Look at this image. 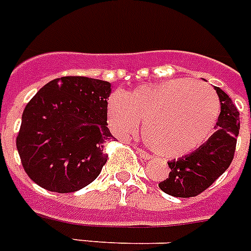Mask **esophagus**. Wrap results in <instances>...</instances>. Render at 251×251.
Wrapping results in <instances>:
<instances>
[{"mask_svg":"<svg viewBox=\"0 0 251 251\" xmlns=\"http://www.w3.org/2000/svg\"><path fill=\"white\" fill-rule=\"evenodd\" d=\"M136 151L137 153L141 156V158H143V160H150V158H152V156L150 155L149 152L143 151V150L140 149V147H136Z\"/></svg>","mask_w":251,"mask_h":251,"instance_id":"34e87169","label":"esophagus"}]
</instances>
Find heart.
Returning <instances> with one entry per match:
<instances>
[{
    "label": "heart",
    "mask_w": 251,
    "mask_h": 251,
    "mask_svg": "<svg viewBox=\"0 0 251 251\" xmlns=\"http://www.w3.org/2000/svg\"><path fill=\"white\" fill-rule=\"evenodd\" d=\"M220 100L208 85L187 78L147 83L106 102V121L119 138L143 126V141L162 157H180L198 149L215 128Z\"/></svg>",
    "instance_id": "b5f03b06"
}]
</instances>
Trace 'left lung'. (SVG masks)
I'll return each instance as SVG.
<instances>
[{
  "instance_id": "1",
  "label": "left lung",
  "mask_w": 251,
  "mask_h": 251,
  "mask_svg": "<svg viewBox=\"0 0 251 251\" xmlns=\"http://www.w3.org/2000/svg\"><path fill=\"white\" fill-rule=\"evenodd\" d=\"M215 90L221 102L216 132L190 155L168 162L170 173L158 188L169 196H198L211 187L232 162L240 129L239 111L227 94L220 87Z\"/></svg>"
}]
</instances>
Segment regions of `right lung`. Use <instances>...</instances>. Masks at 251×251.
Segmentation results:
<instances>
[{
  "label": "right lung",
  "mask_w": 251,
  "mask_h": 251,
  "mask_svg": "<svg viewBox=\"0 0 251 251\" xmlns=\"http://www.w3.org/2000/svg\"><path fill=\"white\" fill-rule=\"evenodd\" d=\"M108 81L83 76L55 78L27 102L16 147L35 184L49 192L72 193L99 176L108 160L105 143Z\"/></svg>",
  "instance_id": "1"
}]
</instances>
